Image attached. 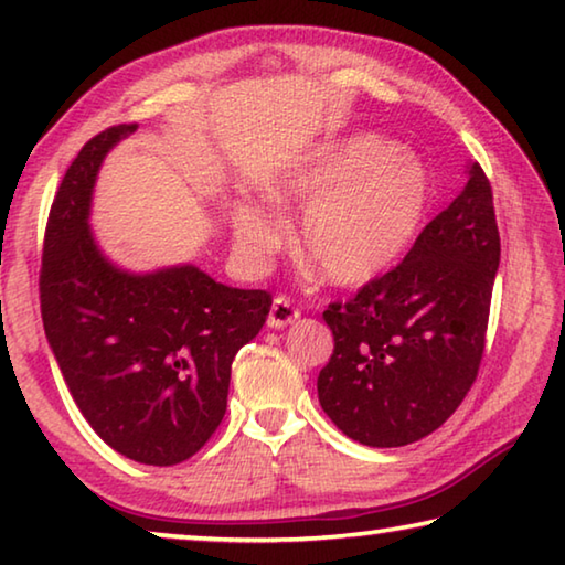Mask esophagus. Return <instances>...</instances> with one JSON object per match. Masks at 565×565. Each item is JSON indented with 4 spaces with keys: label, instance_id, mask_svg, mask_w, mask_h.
Segmentation results:
<instances>
[{
    "label": "esophagus",
    "instance_id": "34e87169",
    "mask_svg": "<svg viewBox=\"0 0 565 565\" xmlns=\"http://www.w3.org/2000/svg\"><path fill=\"white\" fill-rule=\"evenodd\" d=\"M299 319V309L286 299V296H276L269 311V327L271 329H284Z\"/></svg>",
    "mask_w": 565,
    "mask_h": 565
}]
</instances>
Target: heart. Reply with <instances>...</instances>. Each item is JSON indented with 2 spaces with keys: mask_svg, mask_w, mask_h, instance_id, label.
<instances>
[{
  "mask_svg": "<svg viewBox=\"0 0 565 565\" xmlns=\"http://www.w3.org/2000/svg\"><path fill=\"white\" fill-rule=\"evenodd\" d=\"M279 212L301 214L296 252L321 279L359 286L384 274L414 242L428 202L420 161L374 134L321 147L269 186ZM236 246L259 262L284 242V226L262 204L234 212Z\"/></svg>",
  "mask_w": 565,
  "mask_h": 565,
  "instance_id": "heart-1",
  "label": "heart"
}]
</instances>
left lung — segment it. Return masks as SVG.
<instances>
[{
    "mask_svg": "<svg viewBox=\"0 0 565 565\" xmlns=\"http://www.w3.org/2000/svg\"><path fill=\"white\" fill-rule=\"evenodd\" d=\"M468 174L404 262L323 311L333 353L317 381L319 404L363 446L434 434L478 376L501 236L489 177L478 164Z\"/></svg>",
    "mask_w": 565,
    "mask_h": 565,
    "instance_id": "1",
    "label": "left lung"
}]
</instances>
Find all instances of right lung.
<instances>
[{"label":"right lung","mask_w":565,"mask_h":565,"mask_svg":"<svg viewBox=\"0 0 565 565\" xmlns=\"http://www.w3.org/2000/svg\"><path fill=\"white\" fill-rule=\"evenodd\" d=\"M134 129L99 131L66 169L46 218L40 303L70 394L102 441L174 466L222 424L232 361L262 331L271 294L216 284L196 266L137 276L104 259L87 224L94 179Z\"/></svg>","instance_id":"1"}]
</instances>
